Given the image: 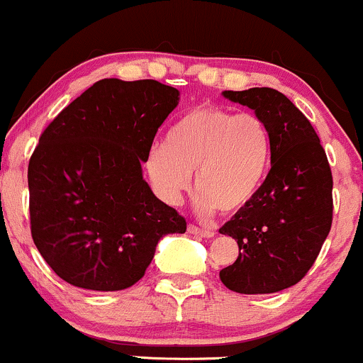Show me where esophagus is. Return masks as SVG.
Returning a JSON list of instances; mask_svg holds the SVG:
<instances>
[{"label":"esophagus","instance_id":"1","mask_svg":"<svg viewBox=\"0 0 363 363\" xmlns=\"http://www.w3.org/2000/svg\"><path fill=\"white\" fill-rule=\"evenodd\" d=\"M188 233L191 234H196V236H201V238H213V230L210 229H201V227L194 225V224H189L188 225Z\"/></svg>","mask_w":363,"mask_h":363}]
</instances>
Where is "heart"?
I'll list each match as a JSON object with an SVG mask.
<instances>
[{
  "label": "heart",
  "instance_id": "obj_1",
  "mask_svg": "<svg viewBox=\"0 0 363 363\" xmlns=\"http://www.w3.org/2000/svg\"><path fill=\"white\" fill-rule=\"evenodd\" d=\"M272 155L270 130L257 113L200 105L174 122L165 141L151 146L145 165L163 201L177 205L196 172L198 212L238 215L264 189Z\"/></svg>",
  "mask_w": 363,
  "mask_h": 363
}]
</instances>
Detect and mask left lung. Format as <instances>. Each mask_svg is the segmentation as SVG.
Returning a JSON list of instances; mask_svg holds the SVG:
<instances>
[{
	"label": "left lung",
	"mask_w": 363,
	"mask_h": 363,
	"mask_svg": "<svg viewBox=\"0 0 363 363\" xmlns=\"http://www.w3.org/2000/svg\"><path fill=\"white\" fill-rule=\"evenodd\" d=\"M252 108L272 136V167L258 198L218 229L240 255L220 281L241 294L277 293L300 282L333 224V174L308 118L272 87L224 91Z\"/></svg>",
	"instance_id": "1"
}]
</instances>
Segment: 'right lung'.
Masks as SVG:
<instances>
[{
    "mask_svg": "<svg viewBox=\"0 0 363 363\" xmlns=\"http://www.w3.org/2000/svg\"><path fill=\"white\" fill-rule=\"evenodd\" d=\"M179 103L158 81L103 79L55 117L29 162L30 233L58 277L121 291L186 220L143 179L155 134Z\"/></svg>",
    "mask_w": 363,
    "mask_h": 363,
    "instance_id": "add662e5",
    "label": "right lung"
}]
</instances>
